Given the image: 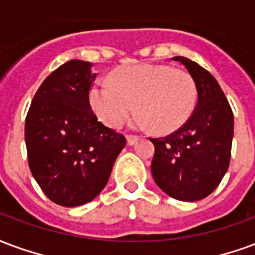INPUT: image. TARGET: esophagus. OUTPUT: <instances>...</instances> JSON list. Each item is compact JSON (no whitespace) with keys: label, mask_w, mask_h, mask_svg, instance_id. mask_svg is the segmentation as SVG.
<instances>
[{"label":"esophagus","mask_w":255,"mask_h":255,"mask_svg":"<svg viewBox=\"0 0 255 255\" xmlns=\"http://www.w3.org/2000/svg\"><path fill=\"white\" fill-rule=\"evenodd\" d=\"M138 140V135H128V144L129 145H133V144H135V141Z\"/></svg>","instance_id":"1"}]
</instances>
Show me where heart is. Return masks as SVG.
Returning <instances> with one entry per match:
<instances>
[{
	"instance_id": "b5f03b06",
	"label": "heart",
	"mask_w": 255,
	"mask_h": 255,
	"mask_svg": "<svg viewBox=\"0 0 255 255\" xmlns=\"http://www.w3.org/2000/svg\"><path fill=\"white\" fill-rule=\"evenodd\" d=\"M89 102L107 126L122 125L135 105L141 124H149L157 133H171L190 118L196 83L186 70L168 65H130L115 70L111 83L96 80Z\"/></svg>"
}]
</instances>
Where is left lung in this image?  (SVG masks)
<instances>
[{
    "mask_svg": "<svg viewBox=\"0 0 255 255\" xmlns=\"http://www.w3.org/2000/svg\"><path fill=\"white\" fill-rule=\"evenodd\" d=\"M194 80L197 105L190 118L171 134L150 138L155 145L150 171L156 185L181 201L211 194L231 159L234 114L226 95L208 70L186 57H174Z\"/></svg>",
    "mask_w": 255,
    "mask_h": 255,
    "instance_id": "obj_1",
    "label": "left lung"
}]
</instances>
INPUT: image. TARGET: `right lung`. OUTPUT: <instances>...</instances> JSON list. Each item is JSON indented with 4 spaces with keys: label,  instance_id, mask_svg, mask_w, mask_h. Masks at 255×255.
<instances>
[{
    "label": "right lung",
    "instance_id": "add662e5",
    "mask_svg": "<svg viewBox=\"0 0 255 255\" xmlns=\"http://www.w3.org/2000/svg\"><path fill=\"white\" fill-rule=\"evenodd\" d=\"M72 59L50 73L25 118L29 170L46 197L61 206L92 201L109 182L125 135L98 121L89 102L96 73Z\"/></svg>",
    "mask_w": 255,
    "mask_h": 255
}]
</instances>
